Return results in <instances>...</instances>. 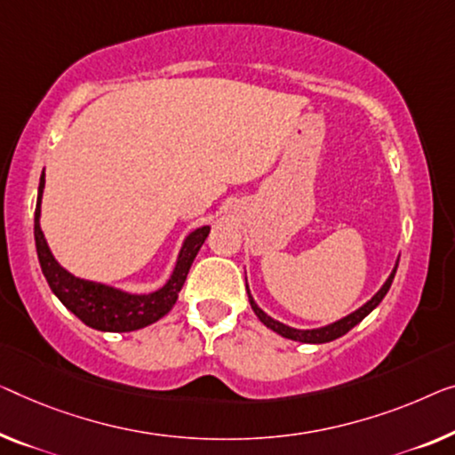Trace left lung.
<instances>
[{"mask_svg": "<svg viewBox=\"0 0 455 455\" xmlns=\"http://www.w3.org/2000/svg\"><path fill=\"white\" fill-rule=\"evenodd\" d=\"M396 267L398 263L395 266V269L390 271L388 280L384 282V286L378 290V292L370 298L368 302L363 304V307H359L355 313H351L347 316L339 318V321L331 323V324H324V327H318V329H294V327H288V324H283L280 321H275V318H271L269 315L263 313V310L257 307V302L253 300V296H251L249 288H247V294H249V302H251V308H253V313L257 315V318L266 324L267 329L274 331V333L286 337V339H292V341H300V343H329L333 341V339H339L341 335L347 333L355 327L357 323H362L365 316H368L371 310H374L379 302H382V298L388 292L390 286H392V280H395V274H396Z\"/></svg>", "mask_w": 455, "mask_h": 455, "instance_id": "obj_1", "label": "left lung"}]
</instances>
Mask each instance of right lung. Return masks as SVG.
Returning <instances> with one entry per match:
<instances>
[{
    "label": "right lung",
    "instance_id": "add662e5",
    "mask_svg": "<svg viewBox=\"0 0 455 455\" xmlns=\"http://www.w3.org/2000/svg\"><path fill=\"white\" fill-rule=\"evenodd\" d=\"M44 172L40 175L38 200L34 210V241H36V253L43 274L49 282L52 294L65 304L67 308L84 321L87 327L98 331H110V333H128L148 324L157 323L173 308L178 300L180 290L184 286L188 271L198 255L200 247L204 245L210 227H200L186 236L184 245L180 249L175 267L165 282V286L148 294H131L106 283L84 280L67 271L51 253L43 228H40V204H43Z\"/></svg>",
    "mask_w": 455,
    "mask_h": 455
}]
</instances>
